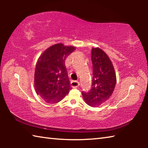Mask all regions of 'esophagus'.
Masks as SVG:
<instances>
[{
  "label": "esophagus",
  "instance_id": "obj_1",
  "mask_svg": "<svg viewBox=\"0 0 148 148\" xmlns=\"http://www.w3.org/2000/svg\"><path fill=\"white\" fill-rule=\"evenodd\" d=\"M79 86V82L77 81H72L71 82V86L72 87H77Z\"/></svg>",
  "mask_w": 148,
  "mask_h": 148
}]
</instances>
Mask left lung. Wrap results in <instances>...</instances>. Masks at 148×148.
I'll list each match as a JSON object with an SVG mask.
<instances>
[{
	"label": "left lung",
	"instance_id": "left-lung-1",
	"mask_svg": "<svg viewBox=\"0 0 148 148\" xmlns=\"http://www.w3.org/2000/svg\"><path fill=\"white\" fill-rule=\"evenodd\" d=\"M92 80L89 91H82L86 103L97 107L108 100L113 93L116 84V75L111 60L99 47L91 49Z\"/></svg>",
	"mask_w": 148,
	"mask_h": 148
}]
</instances>
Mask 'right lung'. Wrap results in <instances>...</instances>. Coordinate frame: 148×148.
Segmentation results:
<instances>
[{"mask_svg":"<svg viewBox=\"0 0 148 148\" xmlns=\"http://www.w3.org/2000/svg\"><path fill=\"white\" fill-rule=\"evenodd\" d=\"M76 47L57 44L48 47L36 64L34 87L36 93L47 103H57L72 89L65 60Z\"/></svg>","mask_w":148,"mask_h":148,"instance_id":"1","label":"right lung"}]
</instances>
